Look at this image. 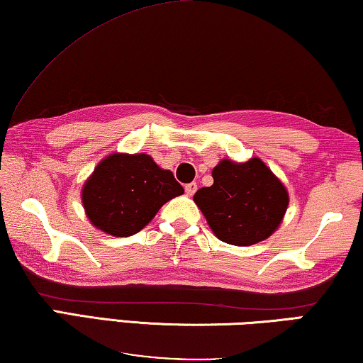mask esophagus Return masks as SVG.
Here are the masks:
<instances>
[{
  "label": "esophagus",
  "mask_w": 363,
  "mask_h": 363,
  "mask_svg": "<svg viewBox=\"0 0 363 363\" xmlns=\"http://www.w3.org/2000/svg\"><path fill=\"white\" fill-rule=\"evenodd\" d=\"M195 191H197V184H195V182L186 184V194L189 195V197H191V195H194Z\"/></svg>",
  "instance_id": "obj_1"
}]
</instances>
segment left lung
I'll return each mask as SVG.
<instances>
[{
  "label": "left lung",
  "instance_id": "8db88e82",
  "mask_svg": "<svg viewBox=\"0 0 363 363\" xmlns=\"http://www.w3.org/2000/svg\"><path fill=\"white\" fill-rule=\"evenodd\" d=\"M213 186L199 189L194 202L223 242L254 245L283 221L289 195L260 158L245 163L221 160L211 171Z\"/></svg>",
  "mask_w": 363,
  "mask_h": 363
}]
</instances>
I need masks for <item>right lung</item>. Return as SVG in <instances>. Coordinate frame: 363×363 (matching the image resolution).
<instances>
[{"label": "right lung", "mask_w": 363, "mask_h": 363, "mask_svg": "<svg viewBox=\"0 0 363 363\" xmlns=\"http://www.w3.org/2000/svg\"><path fill=\"white\" fill-rule=\"evenodd\" d=\"M184 189L150 155L113 153L103 158L82 187V203L100 231L129 238L153 220Z\"/></svg>", "instance_id": "1"}]
</instances>
